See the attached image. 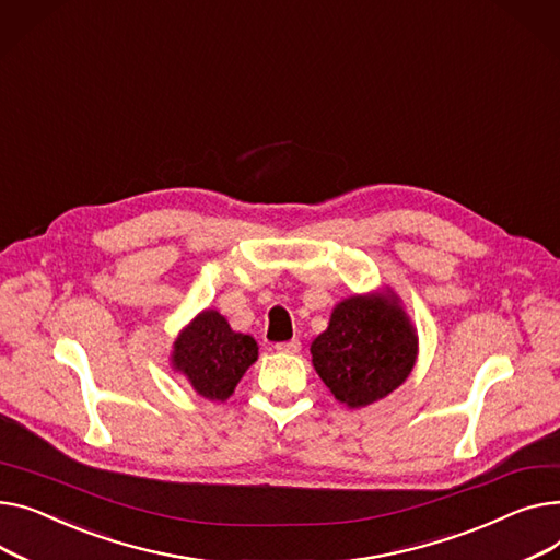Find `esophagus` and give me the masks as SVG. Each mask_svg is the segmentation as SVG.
<instances>
[{
    "label": "esophagus",
    "instance_id": "1",
    "mask_svg": "<svg viewBox=\"0 0 560 560\" xmlns=\"http://www.w3.org/2000/svg\"><path fill=\"white\" fill-rule=\"evenodd\" d=\"M276 350H278V352H284V354H295V352L301 350V341H299V339H291V341L276 343Z\"/></svg>",
    "mask_w": 560,
    "mask_h": 560
}]
</instances>
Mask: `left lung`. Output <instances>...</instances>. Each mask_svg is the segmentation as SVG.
Here are the masks:
<instances>
[{
  "instance_id": "left-lung-1",
  "label": "left lung",
  "mask_w": 560,
  "mask_h": 560,
  "mask_svg": "<svg viewBox=\"0 0 560 560\" xmlns=\"http://www.w3.org/2000/svg\"><path fill=\"white\" fill-rule=\"evenodd\" d=\"M418 339L390 299L352 295L312 343L318 377L348 407H366L396 390L413 369Z\"/></svg>"
}]
</instances>
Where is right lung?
I'll return each instance as SVG.
<instances>
[{
  "label": "right lung",
  "instance_id": "add662e5",
  "mask_svg": "<svg viewBox=\"0 0 560 560\" xmlns=\"http://www.w3.org/2000/svg\"><path fill=\"white\" fill-rule=\"evenodd\" d=\"M255 359V339L230 330L214 310L196 316L174 343V366L208 400H225Z\"/></svg>",
  "mask_w": 560,
  "mask_h": 560
}]
</instances>
